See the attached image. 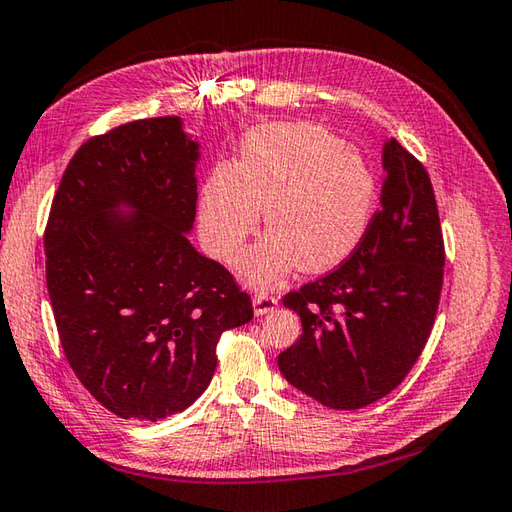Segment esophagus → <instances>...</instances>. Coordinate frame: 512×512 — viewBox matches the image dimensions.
Returning <instances> with one entry per match:
<instances>
[{
  "label": "esophagus",
  "mask_w": 512,
  "mask_h": 512,
  "mask_svg": "<svg viewBox=\"0 0 512 512\" xmlns=\"http://www.w3.org/2000/svg\"><path fill=\"white\" fill-rule=\"evenodd\" d=\"M278 307V298L265 294V291H260V294L254 296V311L256 316H265L269 311H274Z\"/></svg>",
  "instance_id": "obj_1"
}]
</instances>
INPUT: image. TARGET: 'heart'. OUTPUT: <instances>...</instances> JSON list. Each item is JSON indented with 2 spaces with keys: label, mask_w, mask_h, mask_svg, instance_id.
<instances>
[{
  "label": "heart",
  "mask_w": 512,
  "mask_h": 512,
  "mask_svg": "<svg viewBox=\"0 0 512 512\" xmlns=\"http://www.w3.org/2000/svg\"><path fill=\"white\" fill-rule=\"evenodd\" d=\"M378 183L369 161L316 123L260 125L236 165H216L198 196L207 252L234 260L265 210L269 232L241 260V274L267 285L298 263L318 274L338 267L367 234Z\"/></svg>",
  "instance_id": "obj_1"
}]
</instances>
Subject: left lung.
Masks as SVG:
<instances>
[{
	"label": "left lung",
	"mask_w": 512,
	"mask_h": 512,
	"mask_svg": "<svg viewBox=\"0 0 512 512\" xmlns=\"http://www.w3.org/2000/svg\"><path fill=\"white\" fill-rule=\"evenodd\" d=\"M382 168L380 210L347 263L283 298L302 333L278 369L329 409H362L398 387L440 302L444 243L429 174L395 139L384 143Z\"/></svg>",
	"instance_id": "8db88e82"
}]
</instances>
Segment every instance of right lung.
Here are the masks:
<instances>
[{
  "label": "right lung",
  "instance_id": "obj_1",
  "mask_svg": "<svg viewBox=\"0 0 512 512\" xmlns=\"http://www.w3.org/2000/svg\"><path fill=\"white\" fill-rule=\"evenodd\" d=\"M201 143L181 117L92 137L52 198L46 285L66 358L123 420L185 411L216 369L225 329L254 318L229 271L196 252Z\"/></svg>",
  "mask_w": 512,
  "mask_h": 512
}]
</instances>
